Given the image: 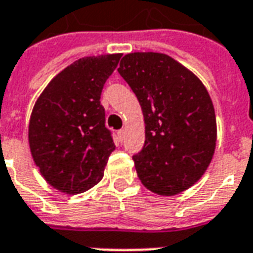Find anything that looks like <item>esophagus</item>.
<instances>
[{
    "label": "esophagus",
    "mask_w": 253,
    "mask_h": 253,
    "mask_svg": "<svg viewBox=\"0 0 253 253\" xmlns=\"http://www.w3.org/2000/svg\"><path fill=\"white\" fill-rule=\"evenodd\" d=\"M117 134H118L119 140H121V142H123V139H125V135H126V131H125V130H119L118 132H117Z\"/></svg>",
    "instance_id": "obj_1"
}]
</instances>
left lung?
<instances>
[{"mask_svg": "<svg viewBox=\"0 0 253 253\" xmlns=\"http://www.w3.org/2000/svg\"><path fill=\"white\" fill-rule=\"evenodd\" d=\"M118 72L144 115L146 142L132 156L142 184L160 196L190 188L215 150V111L206 87L164 53H128Z\"/></svg>", "mask_w": 253, "mask_h": 253, "instance_id": "1", "label": "left lung"}]
</instances>
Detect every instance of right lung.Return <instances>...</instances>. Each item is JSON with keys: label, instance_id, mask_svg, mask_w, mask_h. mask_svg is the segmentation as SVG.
<instances>
[{"label": "right lung", "instance_id": "right-lung-1", "mask_svg": "<svg viewBox=\"0 0 253 253\" xmlns=\"http://www.w3.org/2000/svg\"><path fill=\"white\" fill-rule=\"evenodd\" d=\"M121 57L114 53L79 59L47 85L34 106L31 155L42 176L60 192L79 194L103 177L115 146L99 99Z\"/></svg>", "mask_w": 253, "mask_h": 253}]
</instances>
